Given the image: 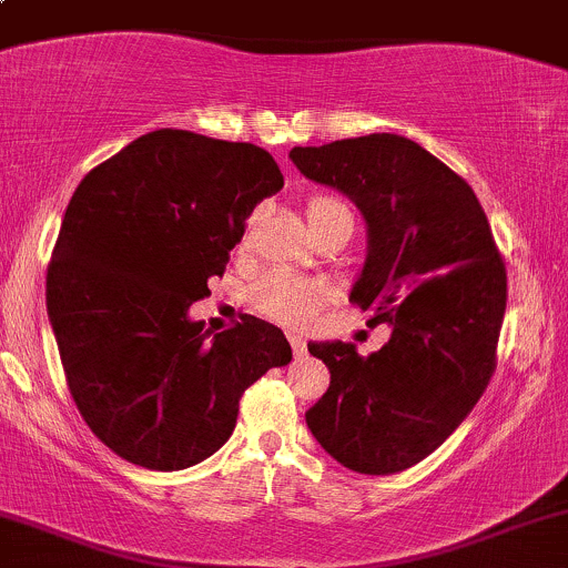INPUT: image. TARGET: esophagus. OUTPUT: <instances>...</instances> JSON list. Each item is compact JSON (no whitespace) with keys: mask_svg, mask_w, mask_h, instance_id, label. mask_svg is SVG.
<instances>
[{"mask_svg":"<svg viewBox=\"0 0 568 568\" xmlns=\"http://www.w3.org/2000/svg\"><path fill=\"white\" fill-rule=\"evenodd\" d=\"M288 342H291V351H294L296 358H302V355L307 353V342H304L298 334H288Z\"/></svg>","mask_w":568,"mask_h":568,"instance_id":"esophagus-1","label":"esophagus"}]
</instances>
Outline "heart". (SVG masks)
I'll return each mask as SVG.
<instances>
[{"instance_id": "b5f03b06", "label": "heart", "mask_w": 568, "mask_h": 568, "mask_svg": "<svg viewBox=\"0 0 568 568\" xmlns=\"http://www.w3.org/2000/svg\"><path fill=\"white\" fill-rule=\"evenodd\" d=\"M307 217L313 232L334 226V223H351L353 226L351 210H347L339 199L326 196V193H317V196L310 199ZM245 236H242V242H245ZM323 296L326 294H323L321 283H315V280L277 270L264 274V277L253 285L251 304L255 313L272 317V321L277 323H291V326H296V323L310 321V317L315 315Z\"/></svg>"}]
</instances>
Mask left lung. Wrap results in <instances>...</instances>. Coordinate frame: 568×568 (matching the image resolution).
<instances>
[{
  "instance_id": "obj_1",
  "label": "left lung",
  "mask_w": 568,
  "mask_h": 568,
  "mask_svg": "<svg viewBox=\"0 0 568 568\" xmlns=\"http://www.w3.org/2000/svg\"><path fill=\"white\" fill-rule=\"evenodd\" d=\"M304 178L351 196L369 253L351 302L388 323L372 355L310 342L332 385L307 426L358 475H396L432 456L471 413L496 372L507 270L475 191L417 142L366 134L294 148Z\"/></svg>"
}]
</instances>
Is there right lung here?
<instances>
[{"instance_id":"right-lung-1","label":"right lung","mask_w":568,"mask_h":568,"mask_svg":"<svg viewBox=\"0 0 568 568\" xmlns=\"http://www.w3.org/2000/svg\"><path fill=\"white\" fill-rule=\"evenodd\" d=\"M280 189L264 148L159 129L72 193L48 264V317L80 415L129 464L178 471L210 458L242 394L291 361L272 323L245 315L210 336L189 317L255 204Z\"/></svg>"}]
</instances>
